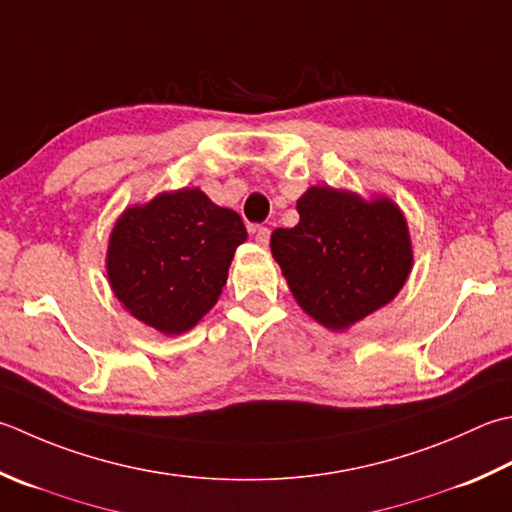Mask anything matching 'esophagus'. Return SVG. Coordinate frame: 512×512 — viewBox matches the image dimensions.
Segmentation results:
<instances>
[{
  "mask_svg": "<svg viewBox=\"0 0 512 512\" xmlns=\"http://www.w3.org/2000/svg\"><path fill=\"white\" fill-rule=\"evenodd\" d=\"M253 235H255V242H257L259 246H268V242H270V230H268L266 226H257V228L253 230Z\"/></svg>",
  "mask_w": 512,
  "mask_h": 512,
  "instance_id": "obj_1",
  "label": "esophagus"
}]
</instances>
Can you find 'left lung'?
Instances as JSON below:
<instances>
[{
    "instance_id": "obj_1",
    "label": "left lung",
    "mask_w": 512,
    "mask_h": 512,
    "mask_svg": "<svg viewBox=\"0 0 512 512\" xmlns=\"http://www.w3.org/2000/svg\"><path fill=\"white\" fill-rule=\"evenodd\" d=\"M297 213V226L273 230L270 250L306 315L339 333L393 302L413 270L408 222L393 199L310 186Z\"/></svg>"
}]
</instances>
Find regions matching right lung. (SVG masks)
Here are the masks:
<instances>
[{"label":"right lung","instance_id":"add662e5","mask_svg":"<svg viewBox=\"0 0 512 512\" xmlns=\"http://www.w3.org/2000/svg\"><path fill=\"white\" fill-rule=\"evenodd\" d=\"M246 239L242 217L204 190H168L117 217L106 250L108 284L139 322L182 335L217 304Z\"/></svg>","mask_w":512,"mask_h":512}]
</instances>
